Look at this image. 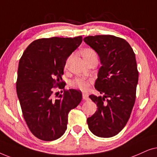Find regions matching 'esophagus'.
Returning a JSON list of instances; mask_svg holds the SVG:
<instances>
[{"label": "esophagus", "instance_id": "obj_1", "mask_svg": "<svg viewBox=\"0 0 157 157\" xmlns=\"http://www.w3.org/2000/svg\"><path fill=\"white\" fill-rule=\"evenodd\" d=\"M82 99L83 100H89V97L87 94H82Z\"/></svg>", "mask_w": 157, "mask_h": 157}]
</instances>
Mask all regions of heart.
Returning a JSON list of instances; mask_svg holds the SVG:
<instances>
[{
  "label": "heart",
  "instance_id": "b5f03b06",
  "mask_svg": "<svg viewBox=\"0 0 157 157\" xmlns=\"http://www.w3.org/2000/svg\"><path fill=\"white\" fill-rule=\"evenodd\" d=\"M82 55L84 57L85 60L90 59L92 57H97V54L96 52L92 49H85L82 51ZM71 85L72 87H76V88L82 91H86L90 87V82L83 78H76L73 80L71 82Z\"/></svg>",
  "mask_w": 157,
  "mask_h": 157
}]
</instances>
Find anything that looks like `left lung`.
<instances>
[{"mask_svg": "<svg viewBox=\"0 0 157 157\" xmlns=\"http://www.w3.org/2000/svg\"><path fill=\"white\" fill-rule=\"evenodd\" d=\"M83 40L97 52L101 64L95 87L103 96H89L98 110L87 119L88 128L98 137L114 136L126 125L135 103L139 80L135 54L125 39L113 35Z\"/></svg>", "mask_w": 157, "mask_h": 157, "instance_id": "8db88e82", "label": "left lung"}]
</instances>
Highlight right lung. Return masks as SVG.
Wrapping results in <instances>:
<instances>
[{
    "label": "right lung",
    "mask_w": 157,
    "mask_h": 157,
    "mask_svg": "<svg viewBox=\"0 0 157 157\" xmlns=\"http://www.w3.org/2000/svg\"><path fill=\"white\" fill-rule=\"evenodd\" d=\"M82 41L81 36L37 39L19 60L16 92L23 116L31 132L43 141L64 134L69 112L82 100L81 91L74 89L53 94L55 84L60 89L65 86V82L59 83L66 61Z\"/></svg>",
    "instance_id": "add662e5"
}]
</instances>
